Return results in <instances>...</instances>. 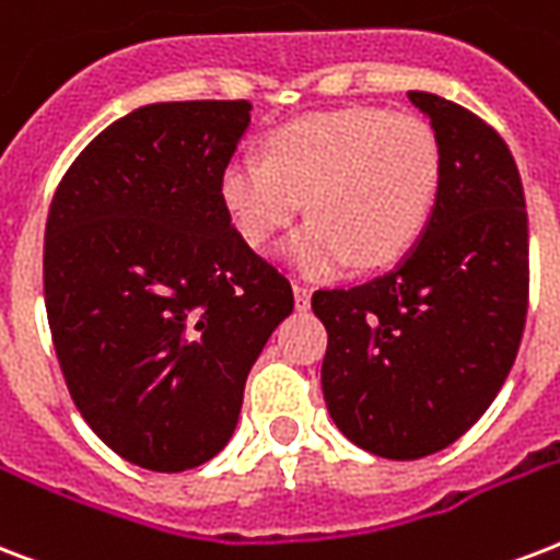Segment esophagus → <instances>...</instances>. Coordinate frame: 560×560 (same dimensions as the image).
<instances>
[{
  "label": "esophagus",
  "mask_w": 560,
  "mask_h": 560,
  "mask_svg": "<svg viewBox=\"0 0 560 560\" xmlns=\"http://www.w3.org/2000/svg\"><path fill=\"white\" fill-rule=\"evenodd\" d=\"M293 296H296V308L299 311L311 308V288H308V284H293Z\"/></svg>",
  "instance_id": "1"
}]
</instances>
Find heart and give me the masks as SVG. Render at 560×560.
Returning <instances> with one entry per match:
<instances>
[{"mask_svg":"<svg viewBox=\"0 0 560 560\" xmlns=\"http://www.w3.org/2000/svg\"><path fill=\"white\" fill-rule=\"evenodd\" d=\"M441 187L434 128L413 114L343 108L293 119L258 158H234L220 196L249 246H267L308 199L311 220L281 246V258L326 279L355 261L387 267L420 241Z\"/></svg>","mask_w":560,"mask_h":560,"instance_id":"1","label":"heart"}]
</instances>
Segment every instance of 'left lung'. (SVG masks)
<instances>
[{"label": "left lung", "mask_w": 560, "mask_h": 560, "mask_svg": "<svg viewBox=\"0 0 560 560\" xmlns=\"http://www.w3.org/2000/svg\"><path fill=\"white\" fill-rule=\"evenodd\" d=\"M432 119L441 187L396 270L317 290L323 394L361 450L394 460L446 450L497 399L528 311V217L505 140L472 110L408 91Z\"/></svg>", "instance_id": "left-lung-1"}]
</instances>
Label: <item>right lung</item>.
Wrapping results in <instances>:
<instances>
[{
    "label": "right lung",
    "mask_w": 560,
    "mask_h": 560,
    "mask_svg": "<svg viewBox=\"0 0 560 560\" xmlns=\"http://www.w3.org/2000/svg\"><path fill=\"white\" fill-rule=\"evenodd\" d=\"M246 100L155 102L110 122L55 190L43 293L81 417L155 472L211 460L293 290L249 249L220 176L249 128Z\"/></svg>",
    "instance_id": "1"
}]
</instances>
